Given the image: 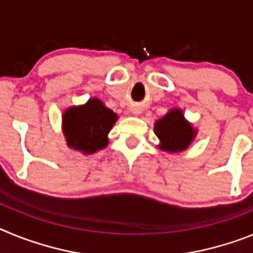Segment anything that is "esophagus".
<instances>
[{
	"instance_id": "1",
	"label": "esophagus",
	"mask_w": 253,
	"mask_h": 253,
	"mask_svg": "<svg viewBox=\"0 0 253 253\" xmlns=\"http://www.w3.org/2000/svg\"><path fill=\"white\" fill-rule=\"evenodd\" d=\"M129 111H131V113L132 114H135V116H139L140 113H141V108H140V107H131V109H129Z\"/></svg>"
}]
</instances>
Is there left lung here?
Returning a JSON list of instances; mask_svg holds the SVG:
<instances>
[{
    "mask_svg": "<svg viewBox=\"0 0 253 253\" xmlns=\"http://www.w3.org/2000/svg\"><path fill=\"white\" fill-rule=\"evenodd\" d=\"M154 131L160 141L159 148L168 153L186 150L197 132L178 108L170 109L163 118L158 120L154 125Z\"/></svg>",
    "mask_w": 253,
    "mask_h": 253,
    "instance_id": "obj_1",
    "label": "left lung"
}]
</instances>
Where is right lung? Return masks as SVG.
Listing matches in <instances>:
<instances>
[{
    "instance_id": "right-lung-1",
    "label": "right lung",
    "mask_w": 253,
    "mask_h": 253,
    "mask_svg": "<svg viewBox=\"0 0 253 253\" xmlns=\"http://www.w3.org/2000/svg\"><path fill=\"white\" fill-rule=\"evenodd\" d=\"M117 120V114L96 98L66 109L62 128L67 146L85 155L102 150L108 145V133Z\"/></svg>"
}]
</instances>
